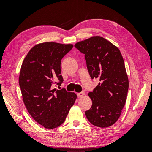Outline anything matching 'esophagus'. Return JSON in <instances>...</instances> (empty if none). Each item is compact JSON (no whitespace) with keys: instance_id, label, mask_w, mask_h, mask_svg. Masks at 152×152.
<instances>
[{"instance_id":"1","label":"esophagus","mask_w":152,"mask_h":152,"mask_svg":"<svg viewBox=\"0 0 152 152\" xmlns=\"http://www.w3.org/2000/svg\"><path fill=\"white\" fill-rule=\"evenodd\" d=\"M84 94H85L84 92H78V93H77V96L78 97H82Z\"/></svg>"}]
</instances>
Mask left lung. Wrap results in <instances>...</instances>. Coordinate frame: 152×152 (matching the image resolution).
<instances>
[{
  "label": "left lung",
  "mask_w": 152,
  "mask_h": 152,
  "mask_svg": "<svg viewBox=\"0 0 152 152\" xmlns=\"http://www.w3.org/2000/svg\"><path fill=\"white\" fill-rule=\"evenodd\" d=\"M74 47L84 54L91 78L100 81L88 93L92 104L85 112L86 117L96 127H110L120 117L129 88L121 53L117 47L100 36L79 42Z\"/></svg>",
  "instance_id": "obj_1"
}]
</instances>
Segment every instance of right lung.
<instances>
[{
    "instance_id": "right-lung-1",
    "label": "right lung",
    "mask_w": 152,
    "mask_h": 152,
    "mask_svg": "<svg viewBox=\"0 0 152 152\" xmlns=\"http://www.w3.org/2000/svg\"><path fill=\"white\" fill-rule=\"evenodd\" d=\"M72 44L39 43L31 49L21 65L19 78L23 100L33 119L46 129L64 122L77 98L74 92L53 89L63 82L61 60Z\"/></svg>"
}]
</instances>
